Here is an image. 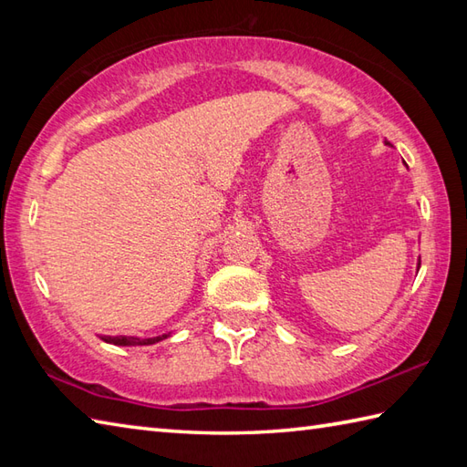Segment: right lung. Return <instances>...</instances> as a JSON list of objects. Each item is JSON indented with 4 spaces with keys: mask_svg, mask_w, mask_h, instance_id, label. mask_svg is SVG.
Segmentation results:
<instances>
[{
    "mask_svg": "<svg viewBox=\"0 0 467 467\" xmlns=\"http://www.w3.org/2000/svg\"><path fill=\"white\" fill-rule=\"evenodd\" d=\"M166 337L168 335H158V337H150V339H138V337H122V335L108 337V335H104L102 341L112 343V345H122V347H126V345H154L158 341L166 339Z\"/></svg>",
    "mask_w": 467,
    "mask_h": 467,
    "instance_id": "right-lung-1",
    "label": "right lung"
}]
</instances>
